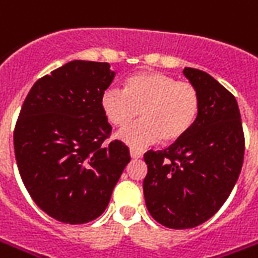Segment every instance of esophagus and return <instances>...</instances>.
<instances>
[{
  "mask_svg": "<svg viewBox=\"0 0 258 258\" xmlns=\"http://www.w3.org/2000/svg\"><path fill=\"white\" fill-rule=\"evenodd\" d=\"M130 155H131V158L133 159L143 158V152L138 151V150H134V148H131V150H130Z\"/></svg>",
  "mask_w": 258,
  "mask_h": 258,
  "instance_id": "34e87169",
  "label": "esophagus"
}]
</instances>
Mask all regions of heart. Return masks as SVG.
Listing matches in <instances>:
<instances>
[{
	"instance_id": "heart-1",
	"label": "heart",
	"mask_w": 258,
	"mask_h": 258,
	"mask_svg": "<svg viewBox=\"0 0 258 258\" xmlns=\"http://www.w3.org/2000/svg\"><path fill=\"white\" fill-rule=\"evenodd\" d=\"M106 120L114 127H125L117 138L131 148H144L158 143L178 141L194 127L199 114V93L189 82L158 72H138L124 82L122 90L107 89L100 97Z\"/></svg>"
}]
</instances>
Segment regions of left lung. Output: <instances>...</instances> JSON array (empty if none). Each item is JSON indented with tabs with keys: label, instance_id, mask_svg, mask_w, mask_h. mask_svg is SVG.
I'll return each instance as SVG.
<instances>
[{
	"label": "left lung",
	"instance_id": "obj_1",
	"mask_svg": "<svg viewBox=\"0 0 258 258\" xmlns=\"http://www.w3.org/2000/svg\"><path fill=\"white\" fill-rule=\"evenodd\" d=\"M183 75L199 93L195 124L165 151L144 155L147 209L169 229H190L209 220L234 188L244 158L234 96L202 70L185 68Z\"/></svg>",
	"mask_w": 258,
	"mask_h": 258
}]
</instances>
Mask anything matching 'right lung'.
<instances>
[{"instance_id":"obj_1","label":"right lung","mask_w":258,"mask_h":258,"mask_svg":"<svg viewBox=\"0 0 258 258\" xmlns=\"http://www.w3.org/2000/svg\"><path fill=\"white\" fill-rule=\"evenodd\" d=\"M115 72L110 63L72 60L29 90L14 131V150L26 190L46 215L82 225L106 210L128 148L101 144L111 131L100 97Z\"/></svg>"}]
</instances>
